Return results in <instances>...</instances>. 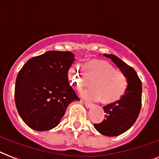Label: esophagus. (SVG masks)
<instances>
[{
	"mask_svg": "<svg viewBox=\"0 0 159 159\" xmlns=\"http://www.w3.org/2000/svg\"><path fill=\"white\" fill-rule=\"evenodd\" d=\"M83 103L84 104V106L87 107V108H91L93 107V105L91 103H89V102H85V101H83Z\"/></svg>",
	"mask_w": 159,
	"mask_h": 159,
	"instance_id": "34e87169",
	"label": "esophagus"
}]
</instances>
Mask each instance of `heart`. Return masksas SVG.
<instances>
[{
  "instance_id": "obj_1",
  "label": "heart",
  "mask_w": 159,
  "mask_h": 159,
  "mask_svg": "<svg viewBox=\"0 0 159 159\" xmlns=\"http://www.w3.org/2000/svg\"><path fill=\"white\" fill-rule=\"evenodd\" d=\"M83 70L72 66L68 76L76 89L80 90L92 81V87L84 90L82 96L88 101L104 104L115 103L123 97L127 89V79L120 70L103 60H91L83 65Z\"/></svg>"
}]
</instances>
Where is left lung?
<instances>
[{"mask_svg":"<svg viewBox=\"0 0 159 159\" xmlns=\"http://www.w3.org/2000/svg\"><path fill=\"white\" fill-rule=\"evenodd\" d=\"M126 75L127 89L120 100L104 107L105 119L101 123L94 124L95 128L102 135L116 137L126 132L135 123L142 106V82L132 67L113 54H104Z\"/></svg>","mask_w":159,"mask_h":159,"instance_id":"left-lung-1","label":"left lung"}]
</instances>
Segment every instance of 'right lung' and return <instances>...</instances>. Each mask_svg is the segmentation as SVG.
<instances>
[{
  "instance_id": "obj_1",
  "label": "right lung",
  "mask_w": 159,
  "mask_h": 159,
  "mask_svg": "<svg viewBox=\"0 0 159 159\" xmlns=\"http://www.w3.org/2000/svg\"><path fill=\"white\" fill-rule=\"evenodd\" d=\"M75 61L71 52L48 51L30 58L19 71L15 103L25 123L36 131L55 127L68 106L80 99L68 82Z\"/></svg>"
}]
</instances>
